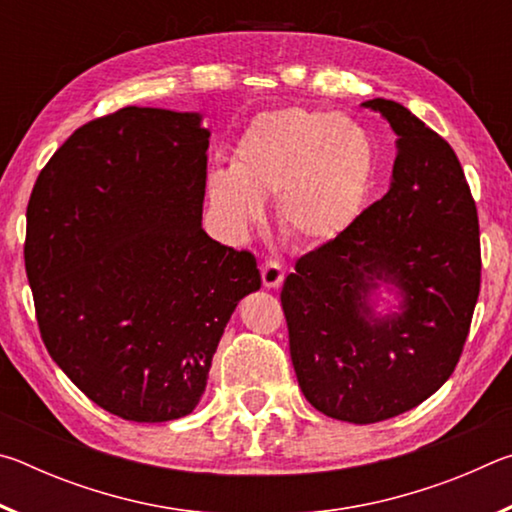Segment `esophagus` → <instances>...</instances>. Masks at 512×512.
Listing matches in <instances>:
<instances>
[{"mask_svg": "<svg viewBox=\"0 0 512 512\" xmlns=\"http://www.w3.org/2000/svg\"><path fill=\"white\" fill-rule=\"evenodd\" d=\"M284 280V268L277 262H264L262 264V282L266 289H277Z\"/></svg>", "mask_w": 512, "mask_h": 512, "instance_id": "34e87169", "label": "esophagus"}]
</instances>
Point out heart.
<instances>
[{
    "label": "heart",
    "instance_id": "heart-1",
    "mask_svg": "<svg viewBox=\"0 0 512 512\" xmlns=\"http://www.w3.org/2000/svg\"><path fill=\"white\" fill-rule=\"evenodd\" d=\"M375 151L366 128L345 115L282 108L241 135L230 171H212L207 205L230 241H244L277 198V223L300 244L341 237L366 203Z\"/></svg>",
    "mask_w": 512,
    "mask_h": 512
}]
</instances>
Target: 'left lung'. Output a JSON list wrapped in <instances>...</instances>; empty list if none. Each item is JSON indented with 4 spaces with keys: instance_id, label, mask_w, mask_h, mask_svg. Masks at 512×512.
<instances>
[{
    "instance_id": "left-lung-1",
    "label": "left lung",
    "mask_w": 512,
    "mask_h": 512,
    "mask_svg": "<svg viewBox=\"0 0 512 512\" xmlns=\"http://www.w3.org/2000/svg\"><path fill=\"white\" fill-rule=\"evenodd\" d=\"M397 135L391 187L341 237L302 255L282 287L307 402L372 424L452 377L481 287L479 216L456 153L402 103L372 99ZM401 298L379 315L378 291Z\"/></svg>"
}]
</instances>
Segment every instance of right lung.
I'll return each mask as SVG.
<instances>
[{"instance_id": "1", "label": "right lung", "mask_w": 512, "mask_h": 512, "mask_svg": "<svg viewBox=\"0 0 512 512\" xmlns=\"http://www.w3.org/2000/svg\"><path fill=\"white\" fill-rule=\"evenodd\" d=\"M201 112L128 106L94 119L40 171L24 264L51 359L133 422L189 415L239 300L262 287L248 250L203 230Z\"/></svg>"}]
</instances>
